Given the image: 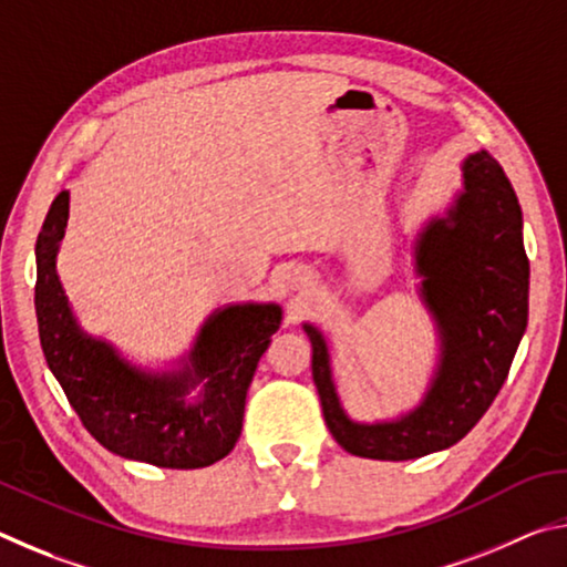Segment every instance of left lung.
Segmentation results:
<instances>
[{
	"label": "left lung",
	"instance_id": "8db88e82",
	"mask_svg": "<svg viewBox=\"0 0 567 567\" xmlns=\"http://www.w3.org/2000/svg\"><path fill=\"white\" fill-rule=\"evenodd\" d=\"M417 295L435 324L437 354L415 408L362 422L348 415L332 380L330 344L312 322V380L332 437L370 460H415L463 440L493 405L527 328L523 213L491 152L460 162V187L427 217L412 245Z\"/></svg>",
	"mask_w": 567,
	"mask_h": 567
}]
</instances>
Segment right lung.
Returning <instances> with one entry per match:
<instances>
[{
	"mask_svg": "<svg viewBox=\"0 0 567 567\" xmlns=\"http://www.w3.org/2000/svg\"><path fill=\"white\" fill-rule=\"evenodd\" d=\"M66 219L70 192L62 189L37 237L34 307L47 364L82 425L110 453L157 467H207L233 453L249 382L280 330L282 307H217L185 354L167 368H145L76 318L56 272Z\"/></svg>",
	"mask_w": 567,
	"mask_h": 567,
	"instance_id": "1",
	"label": "right lung"
}]
</instances>
